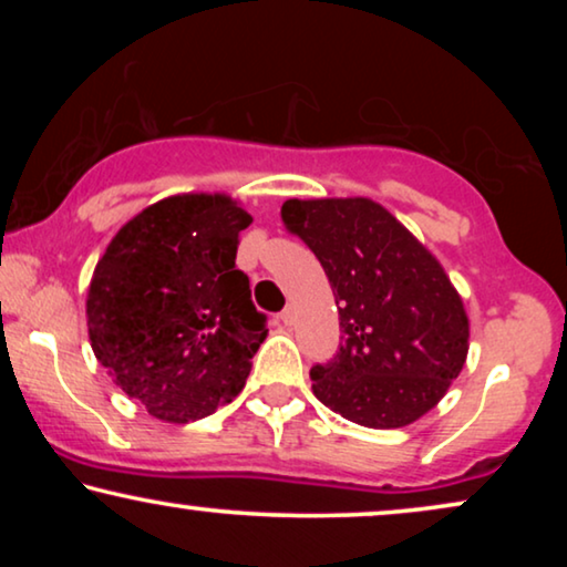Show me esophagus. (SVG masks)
<instances>
[{
    "label": "esophagus",
    "instance_id": "obj_1",
    "mask_svg": "<svg viewBox=\"0 0 567 567\" xmlns=\"http://www.w3.org/2000/svg\"><path fill=\"white\" fill-rule=\"evenodd\" d=\"M278 317H281V322H284V324H293V320H297V309H293V307L289 305V307L284 309L281 315H278Z\"/></svg>",
    "mask_w": 567,
    "mask_h": 567
}]
</instances>
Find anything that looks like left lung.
<instances>
[{
	"instance_id": "obj_1",
	"label": "left lung",
	"mask_w": 567,
	"mask_h": 567,
	"mask_svg": "<svg viewBox=\"0 0 567 567\" xmlns=\"http://www.w3.org/2000/svg\"><path fill=\"white\" fill-rule=\"evenodd\" d=\"M284 227L322 262L338 353L309 371L315 398L367 429H402L460 377L470 324L439 260L369 198L286 200Z\"/></svg>"
}]
</instances>
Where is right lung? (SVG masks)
<instances>
[{
    "label": "right lung",
    "instance_id": "right-lung-1",
    "mask_svg": "<svg viewBox=\"0 0 567 567\" xmlns=\"http://www.w3.org/2000/svg\"><path fill=\"white\" fill-rule=\"evenodd\" d=\"M250 221L227 196H173L134 216L97 262L92 351L159 421H200L243 392L268 336L235 266Z\"/></svg>",
    "mask_w": 567,
    "mask_h": 567
}]
</instances>
